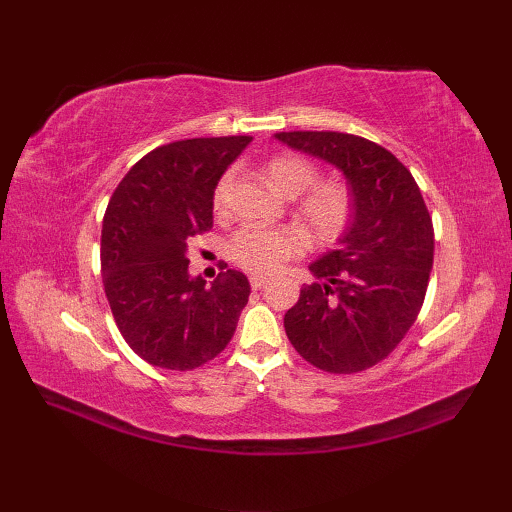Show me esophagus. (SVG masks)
<instances>
[{"instance_id": "34e87169", "label": "esophagus", "mask_w": 512, "mask_h": 512, "mask_svg": "<svg viewBox=\"0 0 512 512\" xmlns=\"http://www.w3.org/2000/svg\"><path fill=\"white\" fill-rule=\"evenodd\" d=\"M266 281H268V277H266V275H250V286H253V290L264 288Z\"/></svg>"}]
</instances>
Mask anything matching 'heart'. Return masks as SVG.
<instances>
[{"label":"heart","instance_id":"b5f03b06","mask_svg":"<svg viewBox=\"0 0 512 512\" xmlns=\"http://www.w3.org/2000/svg\"><path fill=\"white\" fill-rule=\"evenodd\" d=\"M317 167L301 156H275L266 165V178L277 193L286 198H297V217L319 242H330L339 235L352 213V195L343 182H317ZM228 176L220 180L213 193V204L220 211L226 202ZM306 248V237L297 226H244L233 235L228 244L231 255L239 266L255 273H270L290 257H297Z\"/></svg>","mask_w":512,"mask_h":512}]
</instances>
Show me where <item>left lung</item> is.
I'll return each instance as SVG.
<instances>
[{
    "instance_id": "left-lung-1",
    "label": "left lung",
    "mask_w": 512,
    "mask_h": 512,
    "mask_svg": "<svg viewBox=\"0 0 512 512\" xmlns=\"http://www.w3.org/2000/svg\"><path fill=\"white\" fill-rule=\"evenodd\" d=\"M279 143L336 167L352 195L339 246L308 266L312 286L284 317L295 350L330 374L383 361L416 321L433 266V224L416 180L372 140L279 132Z\"/></svg>"
}]
</instances>
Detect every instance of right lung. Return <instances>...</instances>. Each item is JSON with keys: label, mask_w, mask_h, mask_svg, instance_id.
Wrapping results in <instances>:
<instances>
[{"label": "right lung", "mask_w": 512, "mask_h": 512, "mask_svg": "<svg viewBox=\"0 0 512 512\" xmlns=\"http://www.w3.org/2000/svg\"><path fill=\"white\" fill-rule=\"evenodd\" d=\"M250 136L189 138L140 158L103 217L101 273L118 330L147 363L195 369L233 339L250 284L189 273V239L213 226V193Z\"/></svg>", "instance_id": "1"}]
</instances>
